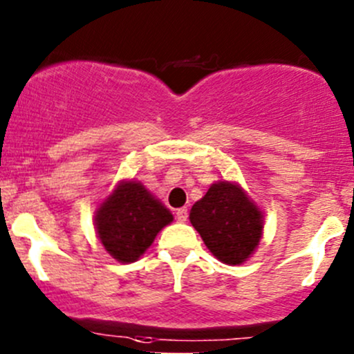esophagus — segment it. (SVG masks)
Instances as JSON below:
<instances>
[{"instance_id":"obj_1","label":"esophagus","mask_w":354,"mask_h":354,"mask_svg":"<svg viewBox=\"0 0 354 354\" xmlns=\"http://www.w3.org/2000/svg\"><path fill=\"white\" fill-rule=\"evenodd\" d=\"M176 219L180 221V223H185V221L188 219V209H187V207H181V209L176 210Z\"/></svg>"}]
</instances>
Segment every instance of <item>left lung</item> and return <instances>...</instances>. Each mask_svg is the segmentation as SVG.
I'll list each match as a JSON object with an SVG mask.
<instances>
[{"instance_id": "1", "label": "left lung", "mask_w": 354, "mask_h": 354, "mask_svg": "<svg viewBox=\"0 0 354 354\" xmlns=\"http://www.w3.org/2000/svg\"><path fill=\"white\" fill-rule=\"evenodd\" d=\"M190 223L221 262L243 263L259 246L263 230L262 210L240 185L217 181L194 203Z\"/></svg>"}]
</instances>
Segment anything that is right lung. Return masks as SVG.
Instances as JSON below:
<instances>
[{
	"mask_svg": "<svg viewBox=\"0 0 354 354\" xmlns=\"http://www.w3.org/2000/svg\"><path fill=\"white\" fill-rule=\"evenodd\" d=\"M173 214L138 181H121L95 210V230L106 252L121 263L138 260Z\"/></svg>",
	"mask_w": 354,
	"mask_h": 354,
	"instance_id": "add662e5",
	"label": "right lung"
}]
</instances>
